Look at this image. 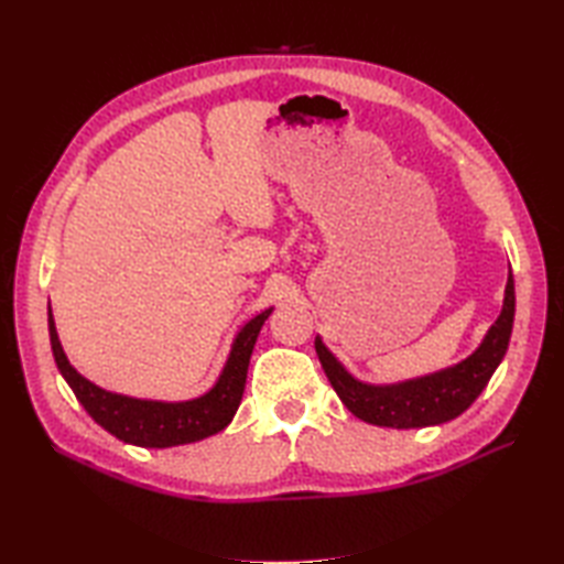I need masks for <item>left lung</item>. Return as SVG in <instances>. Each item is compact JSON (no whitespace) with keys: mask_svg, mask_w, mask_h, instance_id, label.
<instances>
[{"mask_svg":"<svg viewBox=\"0 0 564 564\" xmlns=\"http://www.w3.org/2000/svg\"><path fill=\"white\" fill-rule=\"evenodd\" d=\"M513 310H517V295H513V275L509 273L505 307L495 325L489 327L480 349L458 366L426 378L398 382V386H368V382L356 380L346 373L319 337L315 339V351L332 388L337 390L339 400L354 416L388 429L434 426L451 422L480 398L509 349Z\"/></svg>","mask_w":564,"mask_h":564,"instance_id":"obj_1","label":"left lung"}]
</instances>
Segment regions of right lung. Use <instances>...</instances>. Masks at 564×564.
Returning <instances> with one entry per match:
<instances>
[{
	"instance_id": "obj_1",
	"label": "right lung",
	"mask_w": 564,
	"mask_h": 564,
	"mask_svg": "<svg viewBox=\"0 0 564 564\" xmlns=\"http://www.w3.org/2000/svg\"><path fill=\"white\" fill-rule=\"evenodd\" d=\"M269 315L271 307L239 329L230 358H227L215 388L188 402L135 400L101 390L69 366L63 346H59L51 310H47V329H51V346L59 373H63L67 386L77 394V400L94 422L116 438L133 443V446L170 448L208 438L232 422L237 406L242 402L251 351H254L261 325L269 319Z\"/></svg>"
}]
</instances>
